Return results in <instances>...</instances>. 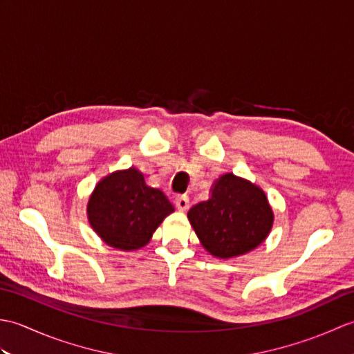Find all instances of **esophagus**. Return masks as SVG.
Here are the masks:
<instances>
[{"mask_svg":"<svg viewBox=\"0 0 354 354\" xmlns=\"http://www.w3.org/2000/svg\"><path fill=\"white\" fill-rule=\"evenodd\" d=\"M175 205L179 212H185V209L189 208V196H187V194H178L175 199Z\"/></svg>","mask_w":354,"mask_h":354,"instance_id":"1","label":"esophagus"}]
</instances>
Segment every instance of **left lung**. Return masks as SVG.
I'll return each mask as SVG.
<instances>
[{
    "instance_id": "1",
    "label": "left lung",
    "mask_w": 354,
    "mask_h": 354,
    "mask_svg": "<svg viewBox=\"0 0 354 354\" xmlns=\"http://www.w3.org/2000/svg\"><path fill=\"white\" fill-rule=\"evenodd\" d=\"M189 221L202 246L219 259H231L265 242L274 213L265 192L225 173L212 187V198L190 208Z\"/></svg>"
}]
</instances>
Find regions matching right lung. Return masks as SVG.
Instances as JSON below:
<instances>
[{"label": "right lung", "instance_id": "add662e5", "mask_svg": "<svg viewBox=\"0 0 354 354\" xmlns=\"http://www.w3.org/2000/svg\"><path fill=\"white\" fill-rule=\"evenodd\" d=\"M175 208L160 190L149 187L135 167L111 173L88 201L89 225L104 243L122 251L140 250Z\"/></svg>", "mask_w": 354, "mask_h": 354}]
</instances>
